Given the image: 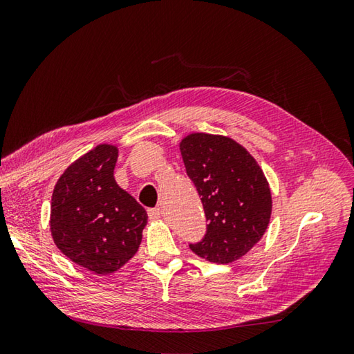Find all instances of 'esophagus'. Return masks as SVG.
I'll return each instance as SVG.
<instances>
[{"label":"esophagus","mask_w":354,"mask_h":354,"mask_svg":"<svg viewBox=\"0 0 354 354\" xmlns=\"http://www.w3.org/2000/svg\"><path fill=\"white\" fill-rule=\"evenodd\" d=\"M149 218H150L151 221L159 220V218H160V209H159V207H153V209H149Z\"/></svg>","instance_id":"1"}]
</instances>
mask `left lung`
<instances>
[{
	"instance_id": "left-lung-1",
	"label": "left lung",
	"mask_w": 354,
	"mask_h": 354,
	"mask_svg": "<svg viewBox=\"0 0 354 354\" xmlns=\"http://www.w3.org/2000/svg\"><path fill=\"white\" fill-rule=\"evenodd\" d=\"M179 150L209 221L203 240L190 249L220 265L241 259L265 235L271 218L265 173L244 147L226 136L192 133Z\"/></svg>"
}]
</instances>
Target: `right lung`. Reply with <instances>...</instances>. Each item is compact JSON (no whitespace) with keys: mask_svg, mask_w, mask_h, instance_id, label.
Instances as JSON below:
<instances>
[{"mask_svg":"<svg viewBox=\"0 0 354 354\" xmlns=\"http://www.w3.org/2000/svg\"><path fill=\"white\" fill-rule=\"evenodd\" d=\"M118 147L100 144L63 171L53 192L55 246L94 274H111L133 259L147 226L145 209L114 179Z\"/></svg>","mask_w":354,"mask_h":354,"instance_id":"1","label":"right lung"}]
</instances>
